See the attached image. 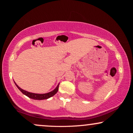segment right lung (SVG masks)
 Segmentation results:
<instances>
[{"mask_svg":"<svg viewBox=\"0 0 133 133\" xmlns=\"http://www.w3.org/2000/svg\"><path fill=\"white\" fill-rule=\"evenodd\" d=\"M14 83L16 85V87H17L18 89L21 91L22 92L23 94H25V96H26L27 97L31 98V99H35V100H43V99H47L48 98H50L52 96H53L54 95L57 93V92L58 91V90H59V83L58 84L57 87L54 89V90H52V91L49 92L48 93H45V94H36V93H32V92H30L28 91H26L23 90V89H22L20 88V87L18 86V85L16 84L15 82H14Z\"/></svg>","mask_w":133,"mask_h":133,"instance_id":"obj_1","label":"right lung"}]
</instances>
